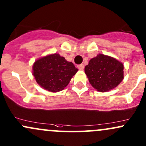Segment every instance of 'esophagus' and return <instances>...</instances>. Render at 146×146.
<instances>
[{
    "mask_svg": "<svg viewBox=\"0 0 146 146\" xmlns=\"http://www.w3.org/2000/svg\"><path fill=\"white\" fill-rule=\"evenodd\" d=\"M78 69H80V70H83L84 68V64H82L78 65Z\"/></svg>",
    "mask_w": 146,
    "mask_h": 146,
    "instance_id": "34e87169",
    "label": "esophagus"
}]
</instances>
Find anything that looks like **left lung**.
Here are the masks:
<instances>
[{
    "label": "left lung",
    "instance_id": "obj_1",
    "mask_svg": "<svg viewBox=\"0 0 146 146\" xmlns=\"http://www.w3.org/2000/svg\"><path fill=\"white\" fill-rule=\"evenodd\" d=\"M124 66L110 56L98 54L90 60L84 68L91 86L100 92H106L116 87L124 78Z\"/></svg>",
    "mask_w": 146,
    "mask_h": 146
}]
</instances>
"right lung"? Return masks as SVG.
Returning a JSON list of instances; mask_svg holds the SVG:
<instances>
[{"label":"right lung","mask_w":146,"mask_h":146,"mask_svg":"<svg viewBox=\"0 0 146 146\" xmlns=\"http://www.w3.org/2000/svg\"><path fill=\"white\" fill-rule=\"evenodd\" d=\"M78 70L72 62L55 53L35 61L33 75L40 86L55 93L63 90Z\"/></svg>","instance_id":"obj_1"}]
</instances>
